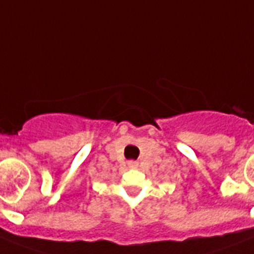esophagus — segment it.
I'll list each match as a JSON object with an SVG mask.
<instances>
[{"mask_svg":"<svg viewBox=\"0 0 254 254\" xmlns=\"http://www.w3.org/2000/svg\"><path fill=\"white\" fill-rule=\"evenodd\" d=\"M127 166L131 167V169H135V167H138V162H136V161H129V162H127Z\"/></svg>","mask_w":254,"mask_h":254,"instance_id":"obj_1","label":"esophagus"}]
</instances>
